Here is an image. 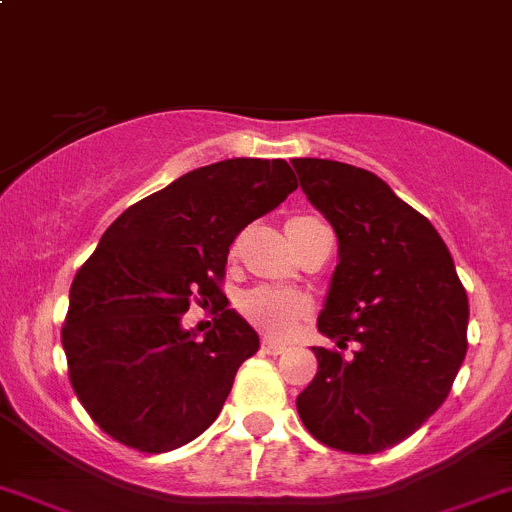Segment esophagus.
<instances>
[{"instance_id": "obj_1", "label": "esophagus", "mask_w": 512, "mask_h": 512, "mask_svg": "<svg viewBox=\"0 0 512 512\" xmlns=\"http://www.w3.org/2000/svg\"><path fill=\"white\" fill-rule=\"evenodd\" d=\"M262 352H267V355H285L287 345H282V342L265 340V342H262Z\"/></svg>"}]
</instances>
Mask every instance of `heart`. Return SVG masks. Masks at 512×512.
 Returning <instances> with one entry per match:
<instances>
[{
  "instance_id": "obj_1",
  "label": "heart",
  "mask_w": 512,
  "mask_h": 512,
  "mask_svg": "<svg viewBox=\"0 0 512 512\" xmlns=\"http://www.w3.org/2000/svg\"><path fill=\"white\" fill-rule=\"evenodd\" d=\"M315 217H292L287 220V235L300 230L302 225L312 222ZM242 315L252 322L267 337H287L297 327V322L310 312V302L297 292L275 290V287H255L247 290L237 302Z\"/></svg>"
}]
</instances>
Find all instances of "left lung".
I'll return each instance as SVG.
<instances>
[{"label":"left lung","instance_id":"8db88e82","mask_svg":"<svg viewBox=\"0 0 512 512\" xmlns=\"http://www.w3.org/2000/svg\"><path fill=\"white\" fill-rule=\"evenodd\" d=\"M312 207L337 235L317 330L352 358L312 347L317 375L297 395L315 440L370 455L410 438L448 398L468 352V295L443 237L372 172L292 160Z\"/></svg>","mask_w":512,"mask_h":512}]
</instances>
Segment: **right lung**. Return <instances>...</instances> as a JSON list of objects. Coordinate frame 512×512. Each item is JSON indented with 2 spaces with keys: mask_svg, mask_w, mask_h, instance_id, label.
Returning a JSON list of instances; mask_svg holds the SVG:
<instances>
[{
  "mask_svg": "<svg viewBox=\"0 0 512 512\" xmlns=\"http://www.w3.org/2000/svg\"><path fill=\"white\" fill-rule=\"evenodd\" d=\"M295 190L285 160L235 157L187 172L107 227L72 280L62 347L79 403L109 438L167 453L215 423L260 347L225 307L227 252ZM192 299L221 307L202 341L181 327Z\"/></svg>",
  "mask_w": 512,
  "mask_h": 512,
  "instance_id": "obj_1",
  "label": "right lung"
}]
</instances>
